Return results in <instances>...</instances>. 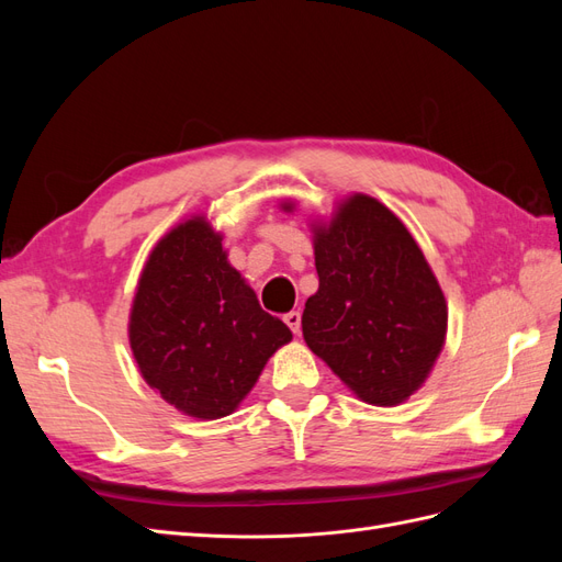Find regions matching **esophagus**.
<instances>
[{"label":"esophagus","instance_id":"1","mask_svg":"<svg viewBox=\"0 0 562 562\" xmlns=\"http://www.w3.org/2000/svg\"><path fill=\"white\" fill-rule=\"evenodd\" d=\"M283 321H285V326L291 328L295 335L300 333V326H302V316H300V312H288V314L283 316Z\"/></svg>","mask_w":562,"mask_h":562}]
</instances>
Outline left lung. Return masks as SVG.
<instances>
[{"instance_id":"8db88e82","label":"left lung","mask_w":562,"mask_h":562,"mask_svg":"<svg viewBox=\"0 0 562 562\" xmlns=\"http://www.w3.org/2000/svg\"><path fill=\"white\" fill-rule=\"evenodd\" d=\"M291 209V206H285ZM318 291L302 335L356 396L396 405L443 349V291L415 239L380 201L356 194L314 239Z\"/></svg>"}]
</instances>
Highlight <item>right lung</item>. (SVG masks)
Listing matches in <instances>:
<instances>
[{
    "instance_id": "right-lung-1",
    "label": "right lung",
    "mask_w": 562,
    "mask_h": 562,
    "mask_svg": "<svg viewBox=\"0 0 562 562\" xmlns=\"http://www.w3.org/2000/svg\"><path fill=\"white\" fill-rule=\"evenodd\" d=\"M128 337L151 389L184 415L217 419L244 401L293 333L260 307L220 234L194 217L151 250Z\"/></svg>"
}]
</instances>
